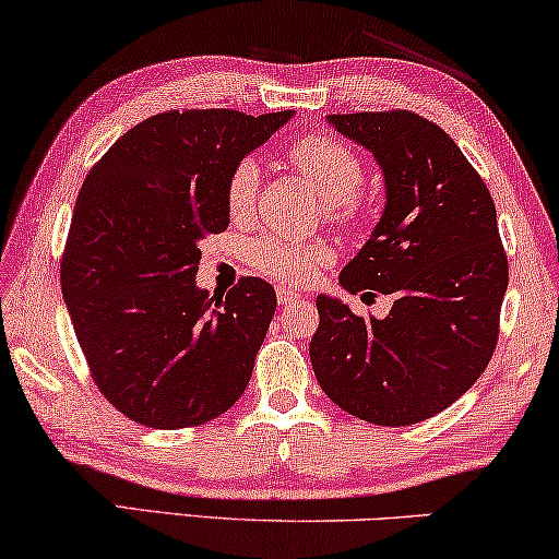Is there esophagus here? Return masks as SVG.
<instances>
[{"instance_id": "1", "label": "esophagus", "mask_w": 559, "mask_h": 559, "mask_svg": "<svg viewBox=\"0 0 559 559\" xmlns=\"http://www.w3.org/2000/svg\"><path fill=\"white\" fill-rule=\"evenodd\" d=\"M277 300H280L282 308H293L295 302L302 300V295L293 287H277Z\"/></svg>"}]
</instances>
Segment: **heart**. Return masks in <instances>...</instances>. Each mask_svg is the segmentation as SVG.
<instances>
[{"mask_svg":"<svg viewBox=\"0 0 559 559\" xmlns=\"http://www.w3.org/2000/svg\"><path fill=\"white\" fill-rule=\"evenodd\" d=\"M287 157L328 201L335 224H354L361 216L358 186L364 182V163L346 142L323 132H308L287 144ZM259 165L243 157L226 180V211L231 218H247L259 188ZM331 259L320 243H297L282 236H259L247 247V262L264 277L280 282H308Z\"/></svg>","mask_w":559,"mask_h":559,"instance_id":"b5f03b06","label":"heart"}]
</instances>
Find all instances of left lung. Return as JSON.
<instances>
[{
	"label": "left lung",
	"instance_id": "obj_1",
	"mask_svg": "<svg viewBox=\"0 0 559 559\" xmlns=\"http://www.w3.org/2000/svg\"><path fill=\"white\" fill-rule=\"evenodd\" d=\"M341 134L377 157L386 209L341 272L348 293L394 295L384 320L320 295L310 361L348 415L417 425L476 384L499 341L509 285L496 205L457 144L419 114H331Z\"/></svg>",
	"mask_w": 559,
	"mask_h": 559
}]
</instances>
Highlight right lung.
I'll use <instances>...</instances> for the list:
<instances>
[{"label":"right lung","mask_w":559,"mask_h":559,"mask_svg":"<svg viewBox=\"0 0 559 559\" xmlns=\"http://www.w3.org/2000/svg\"><path fill=\"white\" fill-rule=\"evenodd\" d=\"M293 111L173 109L121 134L91 167L60 259V287L91 379L157 430L216 419L247 389L277 295L241 277L195 287L198 241L226 231V180Z\"/></svg>","instance_id":"right-lung-1"}]
</instances>
